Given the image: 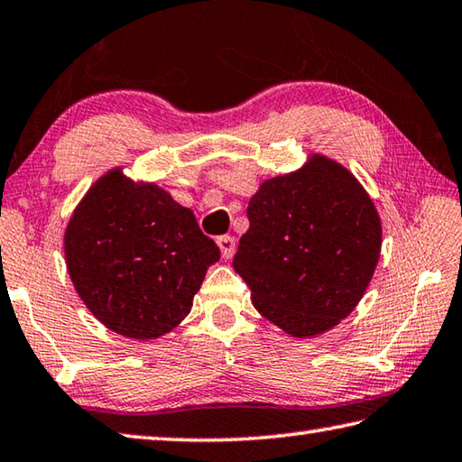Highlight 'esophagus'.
Listing matches in <instances>:
<instances>
[{"mask_svg": "<svg viewBox=\"0 0 462 462\" xmlns=\"http://www.w3.org/2000/svg\"><path fill=\"white\" fill-rule=\"evenodd\" d=\"M217 245L221 249V257L223 259H231L235 254V239L229 237V235H225V237L217 239Z\"/></svg>", "mask_w": 462, "mask_h": 462, "instance_id": "34e87169", "label": "esophagus"}]
</instances>
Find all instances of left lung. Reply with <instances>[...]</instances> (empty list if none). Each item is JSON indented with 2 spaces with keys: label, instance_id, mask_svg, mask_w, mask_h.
Here are the masks:
<instances>
[{
  "label": "left lung",
  "instance_id": "left-lung-1",
  "mask_svg": "<svg viewBox=\"0 0 462 462\" xmlns=\"http://www.w3.org/2000/svg\"><path fill=\"white\" fill-rule=\"evenodd\" d=\"M233 269L261 316L293 337H316L350 316L382 249L376 205L344 164L311 152L303 167L263 180Z\"/></svg>",
  "mask_w": 462,
  "mask_h": 462
}]
</instances>
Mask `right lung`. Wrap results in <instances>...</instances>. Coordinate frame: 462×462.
<instances>
[{"label": "right lung", "instance_id": "right-lung-1", "mask_svg": "<svg viewBox=\"0 0 462 462\" xmlns=\"http://www.w3.org/2000/svg\"><path fill=\"white\" fill-rule=\"evenodd\" d=\"M69 280L92 316L130 339H156L193 308L219 247L190 208L115 167L86 190L64 233Z\"/></svg>", "mask_w": 462, "mask_h": 462}]
</instances>
